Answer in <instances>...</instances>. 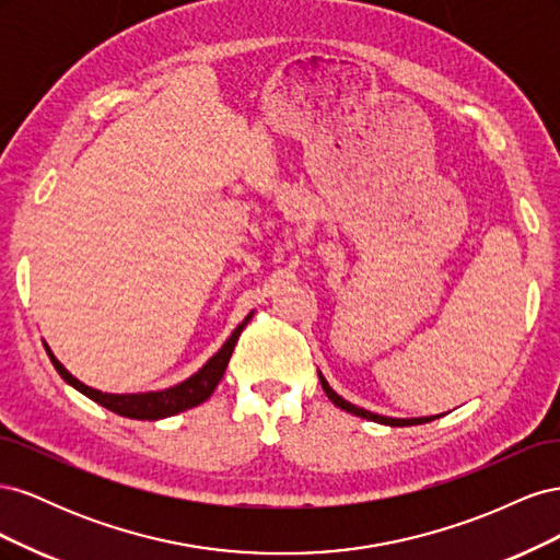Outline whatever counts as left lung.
Returning <instances> with one entry per match:
<instances>
[{
  "instance_id": "1",
  "label": "left lung",
  "mask_w": 560,
  "mask_h": 560,
  "mask_svg": "<svg viewBox=\"0 0 560 560\" xmlns=\"http://www.w3.org/2000/svg\"><path fill=\"white\" fill-rule=\"evenodd\" d=\"M317 376H319L322 389H325L327 397L338 406V409H343V411H348V413H352V416H360V418H366V420L381 422V425H389V428H409V425H422V422H430V420L439 418V416H425V418H387V416H378V413H374V411H366V409H362V406H354V404H350V401H348V399H343L341 395H336L334 389L329 387L327 378L322 376L319 371H317Z\"/></svg>"
}]
</instances>
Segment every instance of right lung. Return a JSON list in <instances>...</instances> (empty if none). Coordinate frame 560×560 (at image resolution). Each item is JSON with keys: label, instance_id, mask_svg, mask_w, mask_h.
Returning a JSON list of instances; mask_svg holds the SVG:
<instances>
[{"label": "right lung", "instance_id": "right-lung-1", "mask_svg": "<svg viewBox=\"0 0 560 560\" xmlns=\"http://www.w3.org/2000/svg\"><path fill=\"white\" fill-rule=\"evenodd\" d=\"M252 319V313L241 322L238 327L233 329V334L226 338V343L219 348L212 358L202 364L194 376H189L186 381L165 387V389H151V393H132V395H114V393H103V389L89 387L86 383H81L79 378H74L70 371H67L58 360L56 354L50 352V348L44 343L50 362H54L56 371L62 376L65 383H70L74 389H79L81 395H86L89 399L97 401L105 409L124 416V418H135V420H161L167 416L182 413L186 409H194V406L206 401L214 387L219 385V381L224 378V371L229 366L231 352L235 348V341H238L241 331L247 327V322Z\"/></svg>", "mask_w": 560, "mask_h": 560}]
</instances>
